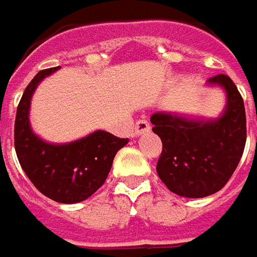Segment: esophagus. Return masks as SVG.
Here are the masks:
<instances>
[{
	"instance_id": "34e87169",
	"label": "esophagus",
	"mask_w": 257,
	"mask_h": 257,
	"mask_svg": "<svg viewBox=\"0 0 257 257\" xmlns=\"http://www.w3.org/2000/svg\"><path fill=\"white\" fill-rule=\"evenodd\" d=\"M150 130V121L149 120H146V118H143V120H139L136 125H134V133L136 134H143V133L149 132Z\"/></svg>"
}]
</instances>
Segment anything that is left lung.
<instances>
[{"label":"left lung","mask_w":257,"mask_h":257,"mask_svg":"<svg viewBox=\"0 0 257 257\" xmlns=\"http://www.w3.org/2000/svg\"><path fill=\"white\" fill-rule=\"evenodd\" d=\"M222 86L228 106L215 121H194L156 113L153 132L161 139L163 151L157 174L171 192L187 198H204L225 187L236 170L246 144L243 99L228 75L209 77Z\"/></svg>","instance_id":"left-lung-1"}]
</instances>
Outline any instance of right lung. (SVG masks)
I'll list each match as a JSON object with an SVG mask.
<instances>
[{
	"mask_svg": "<svg viewBox=\"0 0 257 257\" xmlns=\"http://www.w3.org/2000/svg\"><path fill=\"white\" fill-rule=\"evenodd\" d=\"M56 69L38 72L27 86L17 108L14 144L22 170L39 192L60 204H76L104 184L116 153L128 139L100 130L75 143L53 146L36 137L29 128L31 96L38 83Z\"/></svg>",
	"mask_w": 257,
	"mask_h": 257,
	"instance_id": "obj_1",
	"label": "right lung"
}]
</instances>
